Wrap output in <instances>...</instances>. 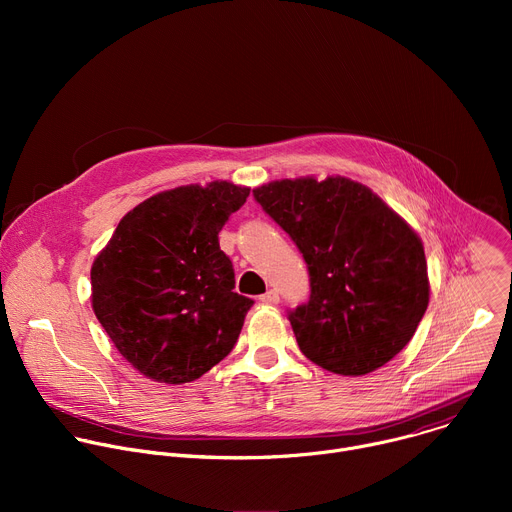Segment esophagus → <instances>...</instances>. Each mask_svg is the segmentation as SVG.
<instances>
[{
  "mask_svg": "<svg viewBox=\"0 0 512 512\" xmlns=\"http://www.w3.org/2000/svg\"><path fill=\"white\" fill-rule=\"evenodd\" d=\"M259 302H263V304H277L279 302V294H277V291L275 289H267L265 291V294L259 298Z\"/></svg>",
  "mask_w": 512,
  "mask_h": 512,
  "instance_id": "1",
  "label": "esophagus"
}]
</instances>
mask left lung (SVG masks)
Instances as JSON below:
<instances>
[{
  "instance_id": "8db88e82",
  "label": "left lung",
  "mask_w": 512,
  "mask_h": 512,
  "mask_svg": "<svg viewBox=\"0 0 512 512\" xmlns=\"http://www.w3.org/2000/svg\"><path fill=\"white\" fill-rule=\"evenodd\" d=\"M253 194L308 263L310 302L289 312L300 350L344 377L381 369L429 304L419 235L369 186L344 176L273 180Z\"/></svg>"
}]
</instances>
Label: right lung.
<instances>
[{"mask_svg": "<svg viewBox=\"0 0 512 512\" xmlns=\"http://www.w3.org/2000/svg\"><path fill=\"white\" fill-rule=\"evenodd\" d=\"M249 192L227 180L158 192L121 218L95 257L93 312L143 377L190 383L233 350L253 300L233 291L218 233Z\"/></svg>", "mask_w": 512, "mask_h": 512, "instance_id": "obj_1", "label": "right lung"}]
</instances>
